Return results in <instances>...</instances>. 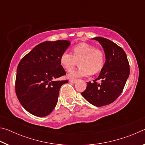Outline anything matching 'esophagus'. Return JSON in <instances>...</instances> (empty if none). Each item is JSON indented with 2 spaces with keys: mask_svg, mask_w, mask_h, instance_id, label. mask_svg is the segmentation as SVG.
I'll return each mask as SVG.
<instances>
[{
  "mask_svg": "<svg viewBox=\"0 0 145 145\" xmlns=\"http://www.w3.org/2000/svg\"><path fill=\"white\" fill-rule=\"evenodd\" d=\"M69 81L70 82H72V83H73V84H75V83L77 81V80H75V79H70V80Z\"/></svg>",
  "mask_w": 145,
  "mask_h": 145,
  "instance_id": "34e87169",
  "label": "esophagus"
}]
</instances>
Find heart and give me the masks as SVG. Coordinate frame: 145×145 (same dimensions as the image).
Returning a JSON list of instances; mask_svg holds the SVG:
<instances>
[{"label":"heart","instance_id":"obj_1","mask_svg":"<svg viewBox=\"0 0 145 145\" xmlns=\"http://www.w3.org/2000/svg\"><path fill=\"white\" fill-rule=\"evenodd\" d=\"M73 54L65 51L60 56V63L65 69L69 72L72 70L76 63L78 61L79 68L73 70L68 74L71 78L88 77L93 72L97 73L102 69L104 65V54L99 48L89 44L82 43L73 47Z\"/></svg>","mask_w":145,"mask_h":145}]
</instances>
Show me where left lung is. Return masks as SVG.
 Wrapping results in <instances>:
<instances>
[{
	"mask_svg": "<svg viewBox=\"0 0 145 145\" xmlns=\"http://www.w3.org/2000/svg\"><path fill=\"white\" fill-rule=\"evenodd\" d=\"M99 41L105 56V62L93 82H87L82 96L97 107L109 105L122 93L130 73L129 64L125 51L112 41L102 37L92 38ZM101 81L97 83V80Z\"/></svg>",
	"mask_w": 145,
	"mask_h": 145,
	"instance_id": "left-lung-1",
	"label": "left lung"
}]
</instances>
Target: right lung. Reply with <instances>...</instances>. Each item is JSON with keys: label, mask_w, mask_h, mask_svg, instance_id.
<instances>
[{"label": "right lung", "mask_w": 145, "mask_h": 145, "mask_svg": "<svg viewBox=\"0 0 145 145\" xmlns=\"http://www.w3.org/2000/svg\"><path fill=\"white\" fill-rule=\"evenodd\" d=\"M70 44L68 40L44 41L34 47L19 63L16 94L29 113L44 117L56 106L61 86L68 82L56 80L66 74L60 63V56Z\"/></svg>", "instance_id": "add662e5"}]
</instances>
